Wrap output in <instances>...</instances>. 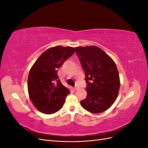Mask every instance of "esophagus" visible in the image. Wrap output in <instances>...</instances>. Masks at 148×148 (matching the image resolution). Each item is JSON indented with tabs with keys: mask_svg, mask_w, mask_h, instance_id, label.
<instances>
[{
	"mask_svg": "<svg viewBox=\"0 0 148 148\" xmlns=\"http://www.w3.org/2000/svg\"><path fill=\"white\" fill-rule=\"evenodd\" d=\"M79 86L78 85H76V86L74 87V90H77V89L79 88Z\"/></svg>",
	"mask_w": 148,
	"mask_h": 148,
	"instance_id": "esophagus-1",
	"label": "esophagus"
}]
</instances>
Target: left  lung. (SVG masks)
Instances as JSON below:
<instances>
[{
  "instance_id": "1",
  "label": "left lung",
  "mask_w": 148,
  "mask_h": 148,
  "mask_svg": "<svg viewBox=\"0 0 148 148\" xmlns=\"http://www.w3.org/2000/svg\"><path fill=\"white\" fill-rule=\"evenodd\" d=\"M75 50L87 83V96L80 104L91 113L103 112L114 104L118 95L120 83L117 66L98 47H77Z\"/></svg>"
}]
</instances>
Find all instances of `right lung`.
Returning a JSON list of instances; mask_svg holds the SVG:
<instances>
[{
    "instance_id": "obj_1",
    "label": "right lung",
    "mask_w": 148,
    "mask_h": 148,
    "mask_svg": "<svg viewBox=\"0 0 148 148\" xmlns=\"http://www.w3.org/2000/svg\"><path fill=\"white\" fill-rule=\"evenodd\" d=\"M75 51L71 47L49 48L31 67L28 78L29 96L36 108L41 112L52 114L63 107L70 91L61 83L57 71Z\"/></svg>"
}]
</instances>
